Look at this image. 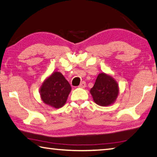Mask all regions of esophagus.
Wrapping results in <instances>:
<instances>
[{"mask_svg":"<svg viewBox=\"0 0 157 157\" xmlns=\"http://www.w3.org/2000/svg\"><path fill=\"white\" fill-rule=\"evenodd\" d=\"M79 88H82V89L85 88V87H86V82H81V84H79Z\"/></svg>","mask_w":157,"mask_h":157,"instance_id":"1","label":"esophagus"}]
</instances>
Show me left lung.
<instances>
[{"mask_svg": "<svg viewBox=\"0 0 157 157\" xmlns=\"http://www.w3.org/2000/svg\"><path fill=\"white\" fill-rule=\"evenodd\" d=\"M94 102L102 107L112 105L119 94V87L112 76L105 73H100L90 90Z\"/></svg>", "mask_w": 157, "mask_h": 157, "instance_id": "1", "label": "left lung"}]
</instances>
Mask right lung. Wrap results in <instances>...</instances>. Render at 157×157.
I'll return each mask as SVG.
<instances>
[{"mask_svg": "<svg viewBox=\"0 0 157 157\" xmlns=\"http://www.w3.org/2000/svg\"><path fill=\"white\" fill-rule=\"evenodd\" d=\"M71 86L59 72H54L42 83L39 89L41 100L48 105L59 109L67 100Z\"/></svg>", "mask_w": 157, "mask_h": 157, "instance_id": "right-lung-1", "label": "right lung"}]
</instances>
